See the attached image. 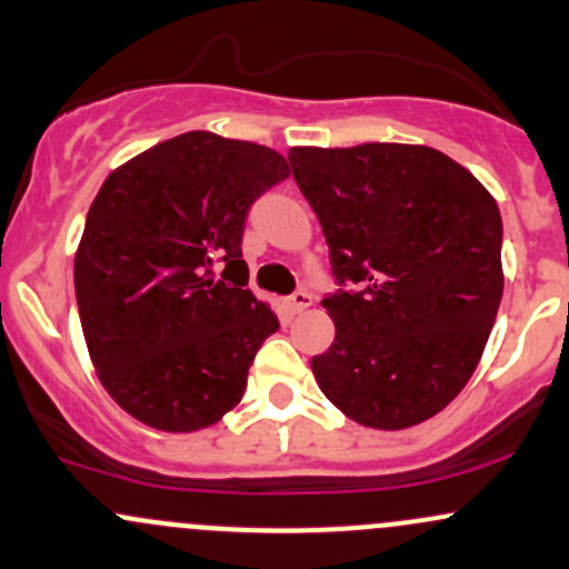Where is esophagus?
<instances>
[{
	"label": "esophagus",
	"mask_w": 569,
	"mask_h": 569,
	"mask_svg": "<svg viewBox=\"0 0 569 569\" xmlns=\"http://www.w3.org/2000/svg\"><path fill=\"white\" fill-rule=\"evenodd\" d=\"M286 305H289L291 313H302V310H308L313 305V295L310 291H295V295L286 299Z\"/></svg>",
	"instance_id": "34e87169"
}]
</instances>
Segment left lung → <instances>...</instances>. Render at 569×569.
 I'll list each match as a JSON object with an SVG mask.
<instances>
[{"label":"left lung","mask_w":569,"mask_h":569,"mask_svg":"<svg viewBox=\"0 0 569 569\" xmlns=\"http://www.w3.org/2000/svg\"><path fill=\"white\" fill-rule=\"evenodd\" d=\"M321 223L337 335L313 356L329 402L376 429L440 413L476 372L502 299V218L465 167L427 146L291 148Z\"/></svg>","instance_id":"left-lung-1"}]
</instances>
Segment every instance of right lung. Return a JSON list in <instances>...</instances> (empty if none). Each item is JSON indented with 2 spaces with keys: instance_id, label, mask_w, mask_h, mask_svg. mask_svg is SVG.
Here are the masks:
<instances>
[{
  "instance_id": "obj_1",
  "label": "right lung",
  "mask_w": 569,
  "mask_h": 569,
  "mask_svg": "<svg viewBox=\"0 0 569 569\" xmlns=\"http://www.w3.org/2000/svg\"><path fill=\"white\" fill-rule=\"evenodd\" d=\"M286 178L272 148L186 132L102 183L74 256V297L99 380L137 421L193 432L242 399L256 351L280 327L246 289L242 229Z\"/></svg>"
}]
</instances>
